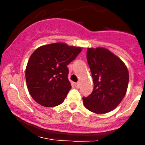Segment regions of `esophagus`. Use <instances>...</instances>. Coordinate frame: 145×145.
I'll return each mask as SVG.
<instances>
[{"label": "esophagus", "mask_w": 145, "mask_h": 145, "mask_svg": "<svg viewBox=\"0 0 145 145\" xmlns=\"http://www.w3.org/2000/svg\"><path fill=\"white\" fill-rule=\"evenodd\" d=\"M75 86L77 88H78L79 87H80V84H79V83H75Z\"/></svg>", "instance_id": "esophagus-1"}]
</instances>
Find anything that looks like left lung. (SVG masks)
Wrapping results in <instances>:
<instances>
[{"label": "left lung", "mask_w": 145, "mask_h": 145, "mask_svg": "<svg viewBox=\"0 0 145 145\" xmlns=\"http://www.w3.org/2000/svg\"><path fill=\"white\" fill-rule=\"evenodd\" d=\"M86 58L91 72L93 90L83 97L88 110L105 114L113 110L124 98L129 84V71L120 58L105 48H88Z\"/></svg>", "instance_id": "8db88e82"}]
</instances>
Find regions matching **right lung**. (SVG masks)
<instances>
[{
    "instance_id": "add662e5",
    "label": "right lung",
    "mask_w": 145,
    "mask_h": 145,
    "mask_svg": "<svg viewBox=\"0 0 145 145\" xmlns=\"http://www.w3.org/2000/svg\"><path fill=\"white\" fill-rule=\"evenodd\" d=\"M80 47L64 43L45 45L30 56L25 71L29 94L44 107L61 104L71 89L67 65L81 52Z\"/></svg>"
}]
</instances>
